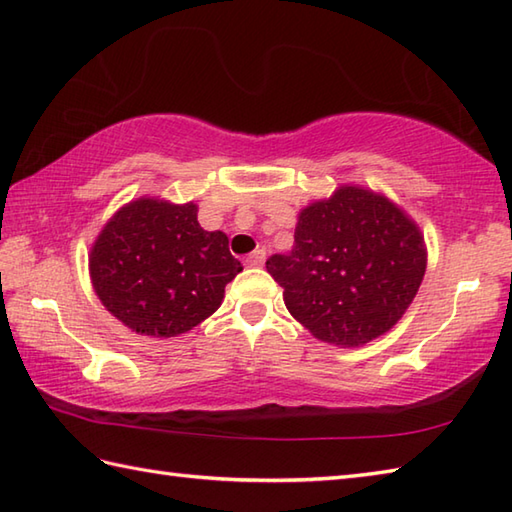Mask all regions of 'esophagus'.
<instances>
[{
	"instance_id": "1",
	"label": "esophagus",
	"mask_w": 512,
	"mask_h": 512,
	"mask_svg": "<svg viewBox=\"0 0 512 512\" xmlns=\"http://www.w3.org/2000/svg\"><path fill=\"white\" fill-rule=\"evenodd\" d=\"M264 262H266V253H264L262 248L253 250V253H250V255L246 257V266H250V268H259V266H264Z\"/></svg>"
}]
</instances>
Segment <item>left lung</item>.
Wrapping results in <instances>:
<instances>
[{"label":"left lung","mask_w":512,"mask_h":512,"mask_svg":"<svg viewBox=\"0 0 512 512\" xmlns=\"http://www.w3.org/2000/svg\"><path fill=\"white\" fill-rule=\"evenodd\" d=\"M424 268L418 224L385 195L347 184L306 206L295 246L266 262L292 317L341 347L394 328L416 297Z\"/></svg>","instance_id":"8db88e82"}]
</instances>
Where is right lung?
<instances>
[{"instance_id":"right-lung-1","label":"right lung","mask_w":512,"mask_h":512,"mask_svg":"<svg viewBox=\"0 0 512 512\" xmlns=\"http://www.w3.org/2000/svg\"><path fill=\"white\" fill-rule=\"evenodd\" d=\"M242 273L222 231H204L193 202L138 198L116 211L90 250L103 306L129 330L178 336L220 308Z\"/></svg>"}]
</instances>
